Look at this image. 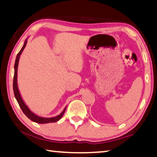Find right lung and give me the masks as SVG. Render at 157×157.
I'll return each instance as SVG.
<instances>
[{
	"mask_svg": "<svg viewBox=\"0 0 157 157\" xmlns=\"http://www.w3.org/2000/svg\"><path fill=\"white\" fill-rule=\"evenodd\" d=\"M27 39L26 38L25 41V43H24V45L21 48V49L20 50V51L19 52V53L17 54L16 57V59H15V63H14V78H13V91H14V97H15L17 101L20 105V108L22 110V112H24L26 117H27L30 120L32 121L33 122L38 123V124H48V123H53V122H56L57 121H59L61 118L62 117V116L64 115L65 110H66L67 106L64 107V109L63 111L60 113L59 115L56 116V117H50V118H46V117H39L38 115H36L35 113H33L32 111H31L29 108L27 107V105H26L25 102H24L23 99L21 98V94L20 93V90H19L18 88V85H17V69H18V64H19V60H20V55L21 54V52H23L24 49L26 47V43H27Z\"/></svg>",
	"mask_w": 157,
	"mask_h": 157,
	"instance_id": "right-lung-1",
	"label": "right lung"
}]
</instances>
